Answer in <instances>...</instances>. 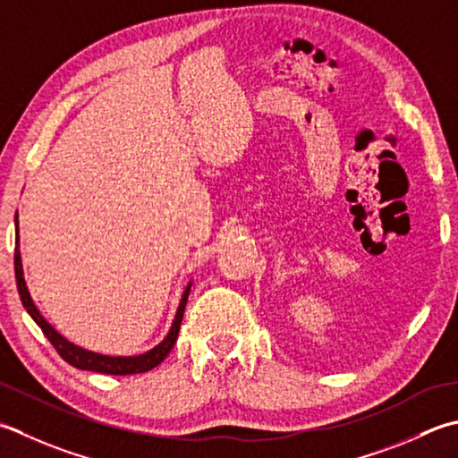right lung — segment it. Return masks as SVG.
Listing matches in <instances>:
<instances>
[{"label":"right lung","instance_id":"right-lung-1","mask_svg":"<svg viewBox=\"0 0 458 458\" xmlns=\"http://www.w3.org/2000/svg\"><path fill=\"white\" fill-rule=\"evenodd\" d=\"M15 256H13V264H15V282H17V290H20V298L23 308L30 313L31 319L41 327V331L45 334V337L49 339L51 345L57 349V353L65 360L67 363H71L77 369H85V371H97V373H106V375H134V373H145L155 369L158 363L165 361V357L170 353V349L174 347L178 331H181V324H182V316H184V308H186V300L188 293H191V285L192 282H188V285L184 288V293L181 298V303H178L176 316L173 319V326H170L166 337L160 342L158 345H155L148 352L140 353V355H103V353H95L89 352V349L79 347L75 344H71L69 339L63 337L59 331L53 327L47 319L41 316V311L35 306L31 300V293L27 290L25 277H23V264H21V252H20V222H17V212H15Z\"/></svg>","mask_w":458,"mask_h":458}]
</instances>
